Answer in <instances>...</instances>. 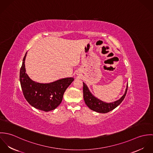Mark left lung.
I'll list each match as a JSON object with an SVG mask.
<instances>
[{"label": "left lung", "instance_id": "obj_1", "mask_svg": "<svg viewBox=\"0 0 153 153\" xmlns=\"http://www.w3.org/2000/svg\"><path fill=\"white\" fill-rule=\"evenodd\" d=\"M83 93H84V101L88 107L95 112L99 113H107L109 111L115 109L117 107H118L124 100L128 89V84L127 85V87L126 89V91L124 94L117 101H115L112 102L107 103L106 102H104L100 99L97 98L95 96H94L92 93L90 92L87 85L83 82Z\"/></svg>", "mask_w": 153, "mask_h": 153}]
</instances>
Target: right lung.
<instances>
[{
	"instance_id": "right-lung-1",
	"label": "right lung",
	"mask_w": 153,
	"mask_h": 153,
	"mask_svg": "<svg viewBox=\"0 0 153 153\" xmlns=\"http://www.w3.org/2000/svg\"><path fill=\"white\" fill-rule=\"evenodd\" d=\"M20 70V82L23 95L30 105L45 112L55 109L61 103L67 88L74 81L72 77L62 78L50 83H39L32 80L26 73L25 58Z\"/></svg>"
}]
</instances>
